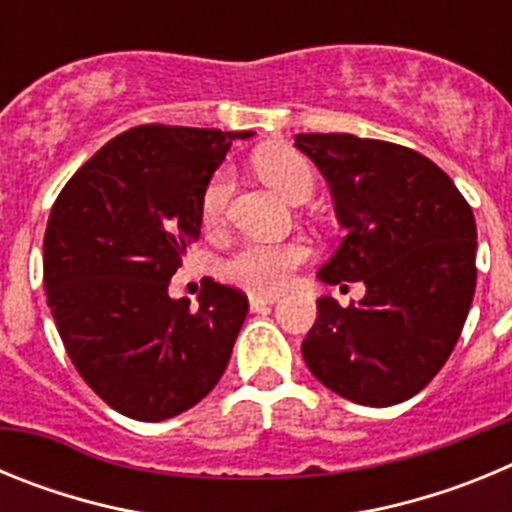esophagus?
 <instances>
[{
  "label": "esophagus",
  "instance_id": "34e87169",
  "mask_svg": "<svg viewBox=\"0 0 512 512\" xmlns=\"http://www.w3.org/2000/svg\"><path fill=\"white\" fill-rule=\"evenodd\" d=\"M274 302H277V297L274 295H251L248 297V307H251V312L266 310V307H271Z\"/></svg>",
  "mask_w": 512,
  "mask_h": 512
}]
</instances>
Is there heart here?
<instances>
[{
  "mask_svg": "<svg viewBox=\"0 0 512 512\" xmlns=\"http://www.w3.org/2000/svg\"><path fill=\"white\" fill-rule=\"evenodd\" d=\"M256 166L266 182L277 187L292 202L307 200L315 187L310 164L292 148H266L256 156ZM230 184H233V176L228 169H217L207 182L200 202L202 223L207 228H215L223 220ZM307 253L310 251L302 241L243 243L220 264V274L228 282L251 289L256 295H274L292 282V274L307 259Z\"/></svg>",
  "mask_w": 512,
  "mask_h": 512,
  "instance_id": "obj_1",
  "label": "heart"
}]
</instances>
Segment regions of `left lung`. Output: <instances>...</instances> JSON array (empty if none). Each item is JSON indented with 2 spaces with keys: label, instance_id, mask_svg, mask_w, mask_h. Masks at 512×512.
<instances>
[{
  "label": "left lung",
  "instance_id": "obj_1",
  "mask_svg": "<svg viewBox=\"0 0 512 512\" xmlns=\"http://www.w3.org/2000/svg\"><path fill=\"white\" fill-rule=\"evenodd\" d=\"M346 228L325 284L364 282L341 307L320 297L302 341L312 377L369 408L418 395L454 351L477 284L472 207L431 158L387 140L300 133Z\"/></svg>",
  "mask_w": 512,
  "mask_h": 512
}]
</instances>
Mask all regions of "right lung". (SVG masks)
<instances>
[{"label": "right lung", "instance_id": "1", "mask_svg": "<svg viewBox=\"0 0 512 512\" xmlns=\"http://www.w3.org/2000/svg\"><path fill=\"white\" fill-rule=\"evenodd\" d=\"M251 135L138 125L58 194L43 238L48 307L76 372L117 413L174 418L223 377L248 297L205 279L192 310L169 282L200 238L207 182Z\"/></svg>", "mask_w": 512, "mask_h": 512}]
</instances>
